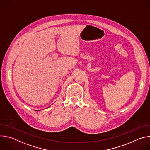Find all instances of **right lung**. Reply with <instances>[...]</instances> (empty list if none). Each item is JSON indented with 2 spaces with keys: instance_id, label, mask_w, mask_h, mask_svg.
Segmentation results:
<instances>
[{
  "instance_id": "add662e5",
  "label": "right lung",
  "mask_w": 150,
  "mask_h": 150,
  "mask_svg": "<svg viewBox=\"0 0 150 150\" xmlns=\"http://www.w3.org/2000/svg\"><path fill=\"white\" fill-rule=\"evenodd\" d=\"M48 108H49V107H48Z\"/></svg>"
}]
</instances>
